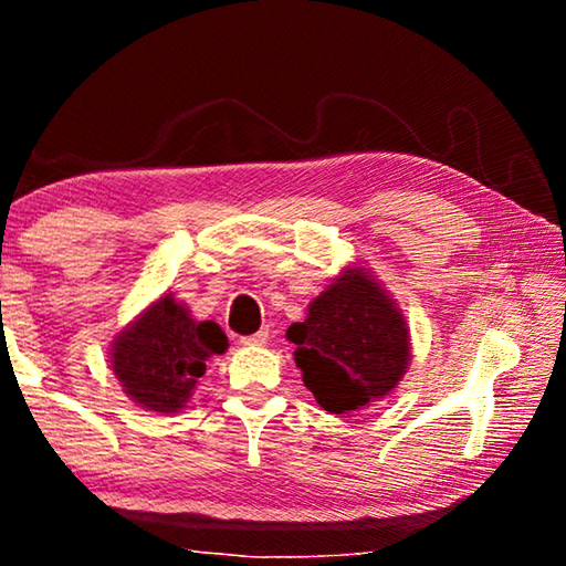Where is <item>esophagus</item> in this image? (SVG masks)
Masks as SVG:
<instances>
[{
  "label": "esophagus",
  "mask_w": 566,
  "mask_h": 566,
  "mask_svg": "<svg viewBox=\"0 0 566 566\" xmlns=\"http://www.w3.org/2000/svg\"><path fill=\"white\" fill-rule=\"evenodd\" d=\"M266 339H270V329L262 327L260 332L249 334V337H242V339H239V342L247 344V347H252V344H266Z\"/></svg>",
  "instance_id": "obj_1"
}]
</instances>
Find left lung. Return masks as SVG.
<instances>
[{"mask_svg": "<svg viewBox=\"0 0 566 566\" xmlns=\"http://www.w3.org/2000/svg\"><path fill=\"white\" fill-rule=\"evenodd\" d=\"M304 387L332 415L387 397L407 371L409 327L389 294L361 266H352L286 329Z\"/></svg>", "mask_w": 566, "mask_h": 566, "instance_id": "1", "label": "left lung"}]
</instances>
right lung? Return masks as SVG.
Segmentation results:
<instances>
[{"mask_svg": "<svg viewBox=\"0 0 566 566\" xmlns=\"http://www.w3.org/2000/svg\"><path fill=\"white\" fill-rule=\"evenodd\" d=\"M227 347L217 322H195L187 306L167 294L119 334L112 371L137 405L169 415L185 407L207 359Z\"/></svg>", "mask_w": 566, "mask_h": 566, "instance_id": "1", "label": "right lung"}]
</instances>
